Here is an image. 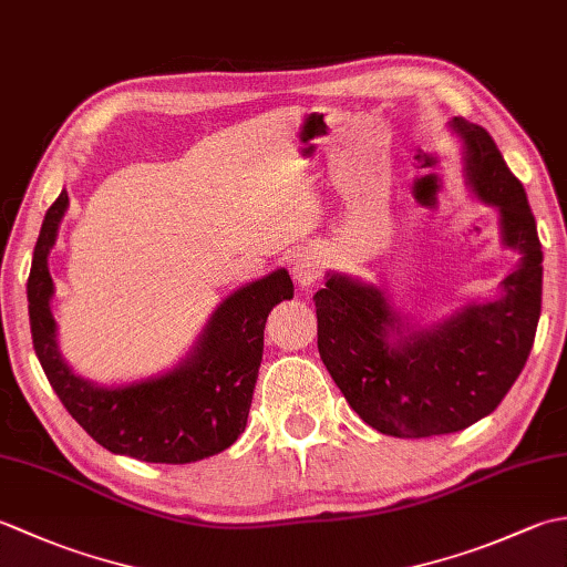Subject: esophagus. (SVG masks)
Wrapping results in <instances>:
<instances>
[{"label": "esophagus", "mask_w": 567, "mask_h": 567, "mask_svg": "<svg viewBox=\"0 0 567 567\" xmlns=\"http://www.w3.org/2000/svg\"><path fill=\"white\" fill-rule=\"evenodd\" d=\"M319 272H321V256L317 250L299 252L292 262V277L299 287H309L311 282H317Z\"/></svg>", "instance_id": "1"}]
</instances>
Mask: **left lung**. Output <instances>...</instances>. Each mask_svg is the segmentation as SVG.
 <instances>
[{
  "mask_svg": "<svg viewBox=\"0 0 567 567\" xmlns=\"http://www.w3.org/2000/svg\"><path fill=\"white\" fill-rule=\"evenodd\" d=\"M470 189L499 212L502 244L522 260L495 302L470 305L426 329L392 309L378 285L333 272L315 295L319 355L368 426L396 439L467 429L492 414L532 353L544 250L519 179L483 126L455 116Z\"/></svg>",
  "mask_w": 567,
  "mask_h": 567,
  "instance_id": "1",
  "label": "left lung"
}]
</instances>
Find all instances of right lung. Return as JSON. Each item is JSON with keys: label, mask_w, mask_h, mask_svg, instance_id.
Listing matches in <instances>:
<instances>
[{"label": "right lung", "mask_w": 567, "mask_h": 567, "mask_svg": "<svg viewBox=\"0 0 567 567\" xmlns=\"http://www.w3.org/2000/svg\"><path fill=\"white\" fill-rule=\"evenodd\" d=\"M68 212V192L45 212L27 285L33 351L70 416L106 451L146 463H195L226 451L246 429L262 360V329L275 305L292 299L285 268L238 287L216 307L177 368L116 388L72 372L58 348L48 252Z\"/></svg>", "instance_id": "1"}]
</instances>
